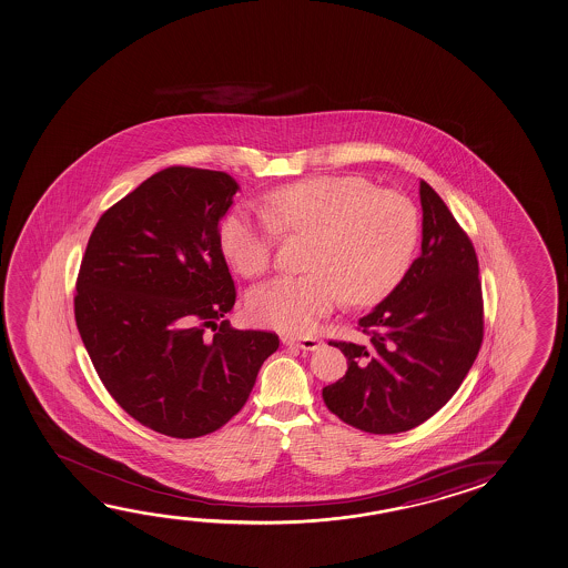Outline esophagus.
I'll use <instances>...</instances> for the list:
<instances>
[{
	"mask_svg": "<svg viewBox=\"0 0 568 568\" xmlns=\"http://www.w3.org/2000/svg\"><path fill=\"white\" fill-rule=\"evenodd\" d=\"M281 341L285 346H297V348L305 349V352H315V349L323 346V342L315 338V336H283Z\"/></svg>",
	"mask_w": 568,
	"mask_h": 568,
	"instance_id": "esophagus-1",
	"label": "esophagus"
}]
</instances>
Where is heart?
I'll return each instance as SVG.
<instances>
[{
    "mask_svg": "<svg viewBox=\"0 0 568 568\" xmlns=\"http://www.w3.org/2000/svg\"><path fill=\"white\" fill-rule=\"evenodd\" d=\"M277 232L313 236L308 273L252 288L247 313L271 328L303 334L341 295L349 305H369L403 280L419 240V214L402 192L377 191L362 176H316L271 192L263 212H230L220 245L240 275L257 277L270 267Z\"/></svg>",
    "mask_w": 568,
    "mask_h": 568,
    "instance_id": "1",
    "label": "heart"
}]
</instances>
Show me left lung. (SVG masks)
<instances>
[{
	"instance_id": "8db88e82",
	"label": "left lung",
	"mask_w": 568,
	"mask_h": 568,
	"mask_svg": "<svg viewBox=\"0 0 568 568\" xmlns=\"http://www.w3.org/2000/svg\"><path fill=\"white\" fill-rule=\"evenodd\" d=\"M419 196V257L359 318L367 341L332 342L348 358V372L324 387V403L338 419L374 435L419 427L445 407L470 372L484 336L474 245L425 181Z\"/></svg>"
}]
</instances>
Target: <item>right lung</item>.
I'll list each match as a JSON object with an SVG mask.
<instances>
[{
	"label": "right lung",
	"mask_w": 568,
	"mask_h": 568,
	"mask_svg": "<svg viewBox=\"0 0 568 568\" xmlns=\"http://www.w3.org/2000/svg\"><path fill=\"white\" fill-rule=\"evenodd\" d=\"M236 191L220 171L163 169L105 210L80 265L74 316L98 376L166 437L226 425L280 348L277 334L224 321L236 288L219 230Z\"/></svg>",
	"instance_id": "right-lung-1"
}]
</instances>
